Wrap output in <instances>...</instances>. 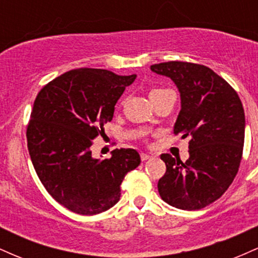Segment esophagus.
<instances>
[{
    "mask_svg": "<svg viewBox=\"0 0 258 258\" xmlns=\"http://www.w3.org/2000/svg\"><path fill=\"white\" fill-rule=\"evenodd\" d=\"M152 158H153V156L149 155V154H146V153H142L141 154L142 161H147V160H149V159H152Z\"/></svg>",
    "mask_w": 258,
    "mask_h": 258,
    "instance_id": "esophagus-1",
    "label": "esophagus"
}]
</instances>
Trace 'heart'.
Returning a JSON list of instances; mask_svg holds the SVG:
<instances>
[{"mask_svg": "<svg viewBox=\"0 0 258 258\" xmlns=\"http://www.w3.org/2000/svg\"><path fill=\"white\" fill-rule=\"evenodd\" d=\"M161 91H164V90H162V88H155V90H152V91H150L149 96H153V94L158 93V92H161Z\"/></svg>", "mask_w": 258, "mask_h": 258, "instance_id": "heart-1", "label": "heart"}]
</instances>
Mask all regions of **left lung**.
I'll return each mask as SVG.
<instances>
[{
    "mask_svg": "<svg viewBox=\"0 0 258 258\" xmlns=\"http://www.w3.org/2000/svg\"><path fill=\"white\" fill-rule=\"evenodd\" d=\"M170 78L180 93L173 132L189 141L182 162L161 154L166 172L159 179L161 199L180 210H200L220 199L238 173L245 139V114L238 93L214 70L188 61L150 67Z\"/></svg>",
    "mask_w": 258,
    "mask_h": 258,
    "instance_id": "left-lung-1",
    "label": "left lung"
}]
</instances>
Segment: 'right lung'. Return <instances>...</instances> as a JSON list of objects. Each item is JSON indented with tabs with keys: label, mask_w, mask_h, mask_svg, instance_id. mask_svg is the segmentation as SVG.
Listing matches in <instances>:
<instances>
[{
	"label": "right lung",
	"mask_w": 258,
	"mask_h": 258,
	"mask_svg": "<svg viewBox=\"0 0 258 258\" xmlns=\"http://www.w3.org/2000/svg\"><path fill=\"white\" fill-rule=\"evenodd\" d=\"M136 75L81 68L41 88L32 106L26 139L38 178L61 206L79 215H97L120 200L126 173L141 164L131 148L111 158H92L93 139L104 133L117 99Z\"/></svg>",
	"instance_id": "obj_1"
}]
</instances>
